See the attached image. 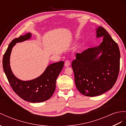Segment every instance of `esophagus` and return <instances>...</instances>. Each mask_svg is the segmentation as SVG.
Here are the masks:
<instances>
[{"label": "esophagus", "instance_id": "34e87169", "mask_svg": "<svg viewBox=\"0 0 126 126\" xmlns=\"http://www.w3.org/2000/svg\"><path fill=\"white\" fill-rule=\"evenodd\" d=\"M64 65H65V66L66 67H67V66H69L70 65V61H68V60H66L65 62V64H64Z\"/></svg>", "mask_w": 126, "mask_h": 126}]
</instances>
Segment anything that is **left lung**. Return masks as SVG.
Returning <instances> with one entry per match:
<instances>
[{"label": "left lung", "mask_w": 126, "mask_h": 126, "mask_svg": "<svg viewBox=\"0 0 126 126\" xmlns=\"http://www.w3.org/2000/svg\"><path fill=\"white\" fill-rule=\"evenodd\" d=\"M96 37L103 38L98 46L76 54L72 62L77 88L86 96L102 95L111 89L120 69V53L118 44L102 27L95 28Z\"/></svg>", "instance_id": "left-lung-1"}]
</instances>
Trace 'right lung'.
Listing matches in <instances>:
<instances>
[{"label":"right lung","mask_w":126,"mask_h":126,"mask_svg":"<svg viewBox=\"0 0 126 126\" xmlns=\"http://www.w3.org/2000/svg\"><path fill=\"white\" fill-rule=\"evenodd\" d=\"M32 37L29 32L13 40L9 44L2 59L4 72L12 89L18 96L31 103H40L49 99L56 88V81L63 66L64 62L50 64L37 78L24 81L18 79L13 73L10 65V56L13 48L16 43L28 40Z\"/></svg>","instance_id":"1"}]
</instances>
